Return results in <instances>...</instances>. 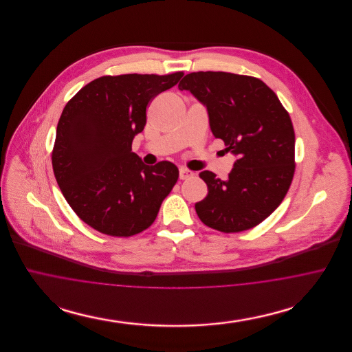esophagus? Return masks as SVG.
<instances>
[{"instance_id": "34e87169", "label": "esophagus", "mask_w": 352, "mask_h": 352, "mask_svg": "<svg viewBox=\"0 0 352 352\" xmlns=\"http://www.w3.org/2000/svg\"><path fill=\"white\" fill-rule=\"evenodd\" d=\"M192 175H194V171H191V170L186 168H179V178L181 179H187V178L192 177Z\"/></svg>"}]
</instances>
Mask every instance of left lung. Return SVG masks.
Returning a JSON list of instances; mask_svg holds the SVG:
<instances>
[{"label": "left lung", "instance_id": "8db88e82", "mask_svg": "<svg viewBox=\"0 0 352 352\" xmlns=\"http://www.w3.org/2000/svg\"><path fill=\"white\" fill-rule=\"evenodd\" d=\"M181 91L206 105L215 138L237 155L226 181L199 174L208 194L195 204L201 221L224 234L256 227L284 201L294 175L296 135L290 116L267 84L221 71L187 74Z\"/></svg>", "mask_w": 352, "mask_h": 352}]
</instances>
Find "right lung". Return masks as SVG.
<instances>
[{"mask_svg":"<svg viewBox=\"0 0 352 352\" xmlns=\"http://www.w3.org/2000/svg\"><path fill=\"white\" fill-rule=\"evenodd\" d=\"M184 72L101 76L66 104L56 128L52 170L75 214L101 234L128 237L149 228L178 181V168L142 164L132 151L146 107Z\"/></svg>","mask_w":352,"mask_h":352,"instance_id":"1","label":"right lung"}]
</instances>
